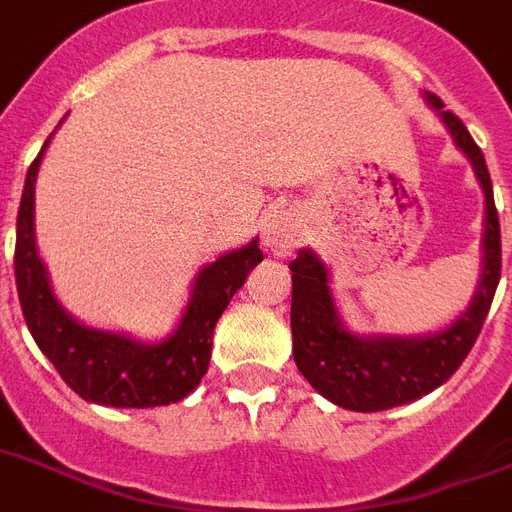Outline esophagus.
<instances>
[{"mask_svg":"<svg viewBox=\"0 0 512 512\" xmlns=\"http://www.w3.org/2000/svg\"><path fill=\"white\" fill-rule=\"evenodd\" d=\"M263 242L273 255H289L291 249L302 242V226H299V221H296L291 213H286V210L273 213V216L265 221Z\"/></svg>","mask_w":512,"mask_h":512,"instance_id":"34e87169","label":"esophagus"}]
</instances>
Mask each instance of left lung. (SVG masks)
Returning <instances> with one entry per match:
<instances>
[{"label": "left lung", "mask_w": 512, "mask_h": 512, "mask_svg": "<svg viewBox=\"0 0 512 512\" xmlns=\"http://www.w3.org/2000/svg\"><path fill=\"white\" fill-rule=\"evenodd\" d=\"M427 101L448 124L455 145L463 150L482 182L487 197L484 231V273L471 307L450 328L424 338H359L346 333L333 307L328 270L309 249L291 260V336L294 362L307 382L336 406L351 411H385L411 403L440 388L455 375L476 343L495 299L502 268L500 218H497L492 179L482 148L474 143L466 124L427 93Z\"/></svg>", "instance_id": "8db88e82"}]
</instances>
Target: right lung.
<instances>
[{
	"instance_id": "1",
	"label": "right lung",
	"mask_w": 512,
	"mask_h": 512,
	"mask_svg": "<svg viewBox=\"0 0 512 512\" xmlns=\"http://www.w3.org/2000/svg\"><path fill=\"white\" fill-rule=\"evenodd\" d=\"M49 140L25 176L15 242L17 296L38 349L49 356L62 380L85 401L117 409H148L182 401L208 372L213 328L236 289H242L247 281L249 270L263 263V249L257 247L255 239L200 270L190 307L174 336L163 343L145 346L117 333L85 328L59 307L36 252L33 195Z\"/></svg>"
}]
</instances>
